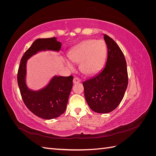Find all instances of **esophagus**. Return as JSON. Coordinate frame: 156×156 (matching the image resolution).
<instances>
[{"mask_svg":"<svg viewBox=\"0 0 156 156\" xmlns=\"http://www.w3.org/2000/svg\"><path fill=\"white\" fill-rule=\"evenodd\" d=\"M80 81H81V80H80V79L78 78V77H75V78L73 79V82L74 84L79 83H80Z\"/></svg>","mask_w":156,"mask_h":156,"instance_id":"1","label":"esophagus"}]
</instances>
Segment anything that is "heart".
I'll return each mask as SVG.
<instances>
[{"label":"heart","instance_id":"1","mask_svg":"<svg viewBox=\"0 0 156 156\" xmlns=\"http://www.w3.org/2000/svg\"><path fill=\"white\" fill-rule=\"evenodd\" d=\"M107 48L101 40H88L75 46L69 53V57L73 62L79 64L80 69L85 75H92L101 68L105 62ZM66 64L70 69L73 64L66 60Z\"/></svg>","mask_w":156,"mask_h":156}]
</instances>
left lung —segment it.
Returning a JSON list of instances; mask_svg holds the SVG:
<instances>
[{
    "mask_svg": "<svg viewBox=\"0 0 156 156\" xmlns=\"http://www.w3.org/2000/svg\"><path fill=\"white\" fill-rule=\"evenodd\" d=\"M107 59L95 76L84 81V97L88 106L98 113H108L119 106L128 84L124 53L111 37L104 34Z\"/></svg>",
    "mask_w": 156,
    "mask_h": 156,
    "instance_id": "left-lung-1",
    "label": "left lung"
}]
</instances>
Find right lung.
Returning a JSON list of instances; mask_svg holds the SVG:
<instances>
[{
    "mask_svg": "<svg viewBox=\"0 0 156 156\" xmlns=\"http://www.w3.org/2000/svg\"><path fill=\"white\" fill-rule=\"evenodd\" d=\"M61 45L55 37L36 40L22 56L18 69L17 83L23 102L33 114L45 120L57 118L66 111L73 77L55 76L45 88L30 90L25 82L26 64L27 60L38 51H59Z\"/></svg>",
    "mask_w": 156,
    "mask_h": 156,
    "instance_id": "obj_1",
    "label": "right lung"
}]
</instances>
